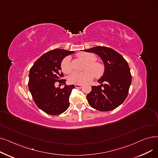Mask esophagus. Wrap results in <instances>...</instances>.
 Wrapping results in <instances>:
<instances>
[{
	"label": "esophagus",
	"mask_w": 158,
	"mask_h": 158,
	"mask_svg": "<svg viewBox=\"0 0 158 158\" xmlns=\"http://www.w3.org/2000/svg\"><path fill=\"white\" fill-rule=\"evenodd\" d=\"M75 87L77 88H82V85H75Z\"/></svg>",
	"instance_id": "obj_1"
}]
</instances>
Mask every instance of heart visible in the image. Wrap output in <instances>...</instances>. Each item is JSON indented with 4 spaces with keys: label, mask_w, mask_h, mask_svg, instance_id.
<instances>
[{
    "label": "heart",
    "mask_w": 158,
    "mask_h": 158,
    "mask_svg": "<svg viewBox=\"0 0 158 158\" xmlns=\"http://www.w3.org/2000/svg\"><path fill=\"white\" fill-rule=\"evenodd\" d=\"M77 57L84 60L88 64L86 66V71L83 72H73L69 77V81L72 84L83 85L88 81L93 79L94 76L97 78H100L103 76L105 71L104 65L97 62V57L93 53L80 52L77 54ZM61 69L63 73L66 74L70 73L72 70L70 57H66L63 60L61 63Z\"/></svg>",
    "instance_id": "heart-1"
}]
</instances>
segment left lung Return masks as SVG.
I'll use <instances>...</instances> for the list:
<instances>
[{
  "instance_id": "1",
  "label": "left lung",
  "mask_w": 158,
  "mask_h": 158,
  "mask_svg": "<svg viewBox=\"0 0 158 158\" xmlns=\"http://www.w3.org/2000/svg\"><path fill=\"white\" fill-rule=\"evenodd\" d=\"M84 51L97 54L105 66L103 76L98 81L101 85L92 86L86 96L89 104L101 111L114 110L126 100L131 84L127 62L121 54L109 47L98 46Z\"/></svg>"
}]
</instances>
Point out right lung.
<instances>
[{
    "label": "right lung",
    "mask_w": 158,
    "mask_h": 158,
    "mask_svg": "<svg viewBox=\"0 0 158 158\" xmlns=\"http://www.w3.org/2000/svg\"><path fill=\"white\" fill-rule=\"evenodd\" d=\"M73 51L56 48L38 59L30 69L28 86L33 100L40 110L51 115H58L69 107V97L73 85H66V79H61V63L63 58ZM58 81L65 86L60 89L55 86Z\"/></svg>",
    "instance_id": "right-lung-1"
}]
</instances>
